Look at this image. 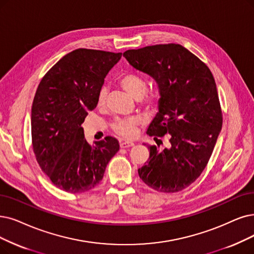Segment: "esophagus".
Segmentation results:
<instances>
[{"label": "esophagus", "instance_id": "1", "mask_svg": "<svg viewBox=\"0 0 254 254\" xmlns=\"http://www.w3.org/2000/svg\"><path fill=\"white\" fill-rule=\"evenodd\" d=\"M134 144L132 143V141H127V140H124V141H121L120 143V147L121 148H129V147H133Z\"/></svg>", "mask_w": 254, "mask_h": 254}]
</instances>
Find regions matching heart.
<instances>
[{"instance_id": "b5f03b06", "label": "heart", "mask_w": 254, "mask_h": 254, "mask_svg": "<svg viewBox=\"0 0 254 254\" xmlns=\"http://www.w3.org/2000/svg\"><path fill=\"white\" fill-rule=\"evenodd\" d=\"M120 84L123 88L135 99L140 100V104L145 108H152L155 105L156 98L154 95H145L147 89L146 81L140 76L134 73L124 74L120 78ZM107 98V89L102 87L99 90L98 94V105H104ZM140 123V119L138 117H131L126 119H118L114 122L113 129L119 135L126 138H133L137 133V125Z\"/></svg>"}]
</instances>
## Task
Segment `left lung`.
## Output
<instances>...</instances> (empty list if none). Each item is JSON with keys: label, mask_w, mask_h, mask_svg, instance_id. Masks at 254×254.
Returning <instances> with one entry per match:
<instances>
[{"label": "left lung", "mask_w": 254, "mask_h": 254, "mask_svg": "<svg viewBox=\"0 0 254 254\" xmlns=\"http://www.w3.org/2000/svg\"><path fill=\"white\" fill-rule=\"evenodd\" d=\"M123 56L158 86V113L147 134L154 139L170 134V148L159 151L149 146V161L138 169V175L155 190H182L205 169L222 128L214 76L204 63L178 44L128 50Z\"/></svg>", "instance_id": "1"}]
</instances>
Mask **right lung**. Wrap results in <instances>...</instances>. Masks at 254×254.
Returning <instances> with one entry per match:
<instances>
[{
    "instance_id": "add662e5",
    "label": "right lung",
    "mask_w": 254,
    "mask_h": 254,
    "mask_svg": "<svg viewBox=\"0 0 254 254\" xmlns=\"http://www.w3.org/2000/svg\"><path fill=\"white\" fill-rule=\"evenodd\" d=\"M122 53L77 49L49 69L37 87L31 109L32 147L52 184L67 192H83L102 180L119 151L111 136L89 145L81 124L98 104L104 78Z\"/></svg>"
}]
</instances>
